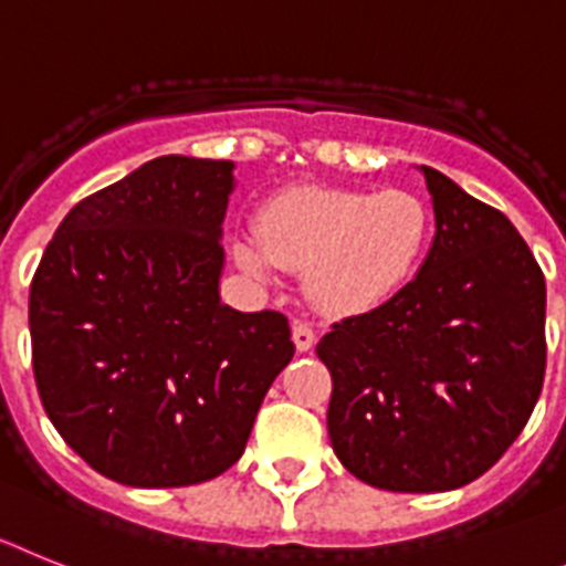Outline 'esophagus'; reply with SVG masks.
<instances>
[{"mask_svg": "<svg viewBox=\"0 0 566 566\" xmlns=\"http://www.w3.org/2000/svg\"><path fill=\"white\" fill-rule=\"evenodd\" d=\"M293 344H296V350H311L316 344V331L307 322H296L293 324Z\"/></svg>", "mask_w": 566, "mask_h": 566, "instance_id": "34e87169", "label": "esophagus"}]
</instances>
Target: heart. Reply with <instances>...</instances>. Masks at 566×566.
<instances>
[{
    "instance_id": "heart-1",
    "label": "heart",
    "mask_w": 566,
    "mask_h": 566,
    "mask_svg": "<svg viewBox=\"0 0 566 566\" xmlns=\"http://www.w3.org/2000/svg\"><path fill=\"white\" fill-rule=\"evenodd\" d=\"M255 233L233 242L239 268L262 279L276 268L302 270L318 311L356 316L416 276L430 244V210L410 190L302 185L264 201Z\"/></svg>"
}]
</instances>
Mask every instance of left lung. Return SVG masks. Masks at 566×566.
Returning <instances> with one entry per match:
<instances>
[{
  "mask_svg": "<svg viewBox=\"0 0 566 566\" xmlns=\"http://www.w3.org/2000/svg\"><path fill=\"white\" fill-rule=\"evenodd\" d=\"M421 174L436 235L419 276L316 344L338 461L392 493H444L488 473L527 424L547 367V287L527 242L453 179Z\"/></svg>",
  "mask_w": 566,
  "mask_h": 566,
  "instance_id": "8db88e82",
  "label": "left lung"
}]
</instances>
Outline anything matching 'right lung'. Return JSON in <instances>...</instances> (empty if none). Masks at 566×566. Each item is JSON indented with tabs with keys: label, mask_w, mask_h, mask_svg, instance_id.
Wrapping results in <instances>:
<instances>
[{
	"label": "right lung",
	"mask_w": 566,
	"mask_h": 566,
	"mask_svg": "<svg viewBox=\"0 0 566 566\" xmlns=\"http://www.w3.org/2000/svg\"><path fill=\"white\" fill-rule=\"evenodd\" d=\"M230 193L233 161L159 156L78 201L33 273L39 399L119 484L222 475L296 353L287 316L219 296Z\"/></svg>",
	"instance_id": "1"
}]
</instances>
